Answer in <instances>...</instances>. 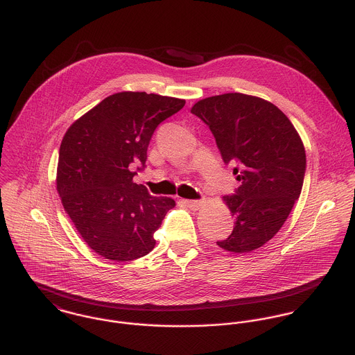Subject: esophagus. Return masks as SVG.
Instances as JSON below:
<instances>
[{
  "mask_svg": "<svg viewBox=\"0 0 355 355\" xmlns=\"http://www.w3.org/2000/svg\"><path fill=\"white\" fill-rule=\"evenodd\" d=\"M182 202L186 205V207H189L190 209H193V211H198L201 207H202V204H204V201H194V200H182Z\"/></svg>",
  "mask_w": 355,
  "mask_h": 355,
  "instance_id": "34e87169",
  "label": "esophagus"
}]
</instances>
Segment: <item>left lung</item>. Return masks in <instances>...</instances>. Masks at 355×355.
Masks as SVG:
<instances>
[{
  "mask_svg": "<svg viewBox=\"0 0 355 355\" xmlns=\"http://www.w3.org/2000/svg\"><path fill=\"white\" fill-rule=\"evenodd\" d=\"M191 113L209 126L223 161L238 164L233 173L241 186L223 197L234 229L216 243L233 253L252 252L279 232L300 196L303 141L277 106L257 96H211L198 101Z\"/></svg>",
  "mask_w": 355,
  "mask_h": 355,
  "instance_id": "8db88e82",
  "label": "left lung"
}]
</instances>
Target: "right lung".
<instances>
[{
	"label": "right lung",
	"mask_w": 355,
	"mask_h": 355,
	"mask_svg": "<svg viewBox=\"0 0 355 355\" xmlns=\"http://www.w3.org/2000/svg\"><path fill=\"white\" fill-rule=\"evenodd\" d=\"M186 101L119 92L74 121L63 136L56 175L66 214L87 245L105 259L130 261L153 250L154 233L175 207L133 183L155 128ZM141 169V168H139Z\"/></svg>",
	"instance_id": "right-lung-1"
}]
</instances>
